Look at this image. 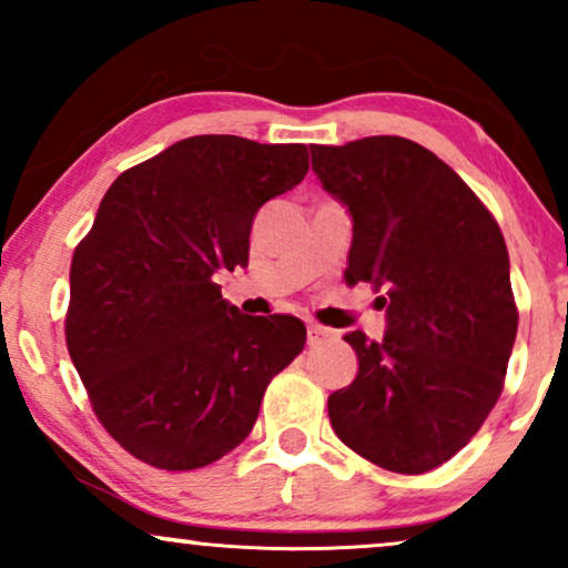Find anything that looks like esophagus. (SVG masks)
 <instances>
[{
  "label": "esophagus",
  "instance_id": "esophagus-1",
  "mask_svg": "<svg viewBox=\"0 0 568 568\" xmlns=\"http://www.w3.org/2000/svg\"><path fill=\"white\" fill-rule=\"evenodd\" d=\"M328 338H331V331L328 328H323V325H317V323L306 325V342H310L312 347H315V344L328 342Z\"/></svg>",
  "mask_w": 568,
  "mask_h": 568
}]
</instances>
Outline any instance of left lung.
Returning a JSON list of instances; mask_svg holds the SVG:
<instances>
[{"mask_svg":"<svg viewBox=\"0 0 568 568\" xmlns=\"http://www.w3.org/2000/svg\"><path fill=\"white\" fill-rule=\"evenodd\" d=\"M347 207V280L384 291L382 342L344 336L357 376L328 397L334 433L393 473L419 475L467 446L494 408L518 331L497 221L446 162L400 135L312 146Z\"/></svg>","mask_w":568,"mask_h":568,"instance_id":"8db88e82","label":"left lung"}]
</instances>
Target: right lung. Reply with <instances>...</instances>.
Listing matches in <instances>:
<instances>
[{
  "mask_svg": "<svg viewBox=\"0 0 568 568\" xmlns=\"http://www.w3.org/2000/svg\"><path fill=\"white\" fill-rule=\"evenodd\" d=\"M306 171L304 143L192 135L103 194L71 258L67 344L95 416L135 459L197 470L230 454L304 349L298 317L243 315L213 275L247 266L258 207Z\"/></svg>",
  "mask_w": 568,
  "mask_h": 568,
  "instance_id": "1",
  "label": "right lung"
}]
</instances>
